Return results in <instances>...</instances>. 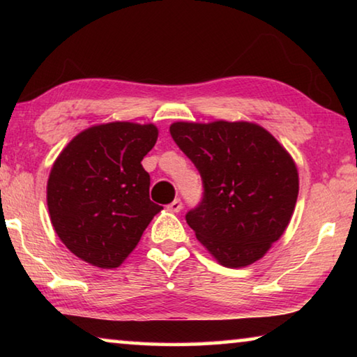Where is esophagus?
Instances as JSON below:
<instances>
[{
  "instance_id": "obj_1",
  "label": "esophagus",
  "mask_w": 357,
  "mask_h": 357,
  "mask_svg": "<svg viewBox=\"0 0 357 357\" xmlns=\"http://www.w3.org/2000/svg\"><path fill=\"white\" fill-rule=\"evenodd\" d=\"M183 209V202L176 198V200H173L170 204H168V211H172V213H179V211Z\"/></svg>"
}]
</instances>
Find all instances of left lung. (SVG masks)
Masks as SVG:
<instances>
[{
	"label": "left lung",
	"mask_w": 357,
	"mask_h": 357,
	"mask_svg": "<svg viewBox=\"0 0 357 357\" xmlns=\"http://www.w3.org/2000/svg\"><path fill=\"white\" fill-rule=\"evenodd\" d=\"M170 134L200 172L204 195L185 220L225 268H245L285 233L299 193L291 154L249 121H178Z\"/></svg>",
	"instance_id": "left-lung-1"
}]
</instances>
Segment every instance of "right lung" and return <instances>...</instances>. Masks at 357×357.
<instances>
[{"label":"right lung","instance_id":"obj_1","mask_svg":"<svg viewBox=\"0 0 357 357\" xmlns=\"http://www.w3.org/2000/svg\"><path fill=\"white\" fill-rule=\"evenodd\" d=\"M157 137L154 124H96L56 157L47 183L48 213L59 239L83 261L118 268L164 209L149 200L142 165Z\"/></svg>","mask_w":357,"mask_h":357}]
</instances>
